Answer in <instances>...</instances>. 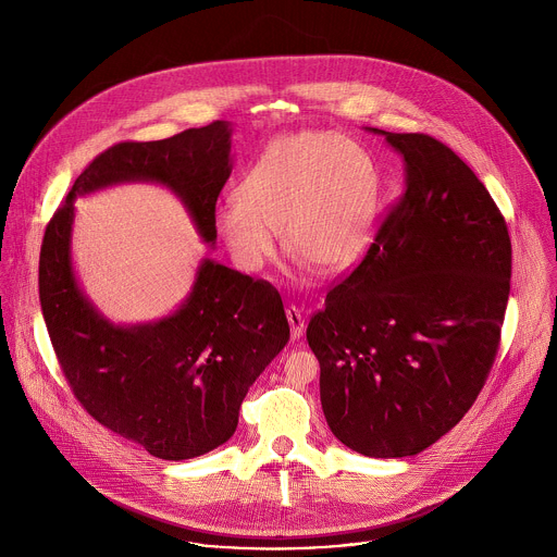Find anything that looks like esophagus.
<instances>
[{
  "label": "esophagus",
  "instance_id": "34e87169",
  "mask_svg": "<svg viewBox=\"0 0 557 557\" xmlns=\"http://www.w3.org/2000/svg\"><path fill=\"white\" fill-rule=\"evenodd\" d=\"M286 317H288V324H290V337L299 339L304 335V320H301L299 310L295 306H288L286 308Z\"/></svg>",
  "mask_w": 557,
  "mask_h": 557
}]
</instances>
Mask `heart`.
<instances>
[{"instance_id": "obj_1", "label": "heart", "mask_w": 557, "mask_h": 557, "mask_svg": "<svg viewBox=\"0 0 557 557\" xmlns=\"http://www.w3.org/2000/svg\"><path fill=\"white\" fill-rule=\"evenodd\" d=\"M383 181L372 153L337 132L273 138L247 170L213 226L231 260L258 273L277 253V231L301 269L346 271L370 251Z\"/></svg>"}]
</instances>
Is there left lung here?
Masks as SVG:
<instances>
[{
	"mask_svg": "<svg viewBox=\"0 0 557 557\" xmlns=\"http://www.w3.org/2000/svg\"><path fill=\"white\" fill-rule=\"evenodd\" d=\"M368 129L401 153L406 189L306 339L331 432L363 456L404 458L447 434L485 385L511 240L485 185L447 145Z\"/></svg>",
	"mask_w": 557,
	"mask_h": 557,
	"instance_id": "8db88e82",
	"label": "left lung"
}]
</instances>
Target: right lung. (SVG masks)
<instances>
[{
  "mask_svg": "<svg viewBox=\"0 0 557 557\" xmlns=\"http://www.w3.org/2000/svg\"><path fill=\"white\" fill-rule=\"evenodd\" d=\"M231 123L165 140L119 143L86 168L46 226L39 301L61 370L90 417L163 460L226 443L249 387L290 337L280 293L200 260L191 293L161 320L114 324L72 267L74 200L123 183L168 187L215 245V200L231 176Z\"/></svg>",
  "mask_w": 557,
  "mask_h": 557,
  "instance_id": "1",
  "label": "right lung"
}]
</instances>
